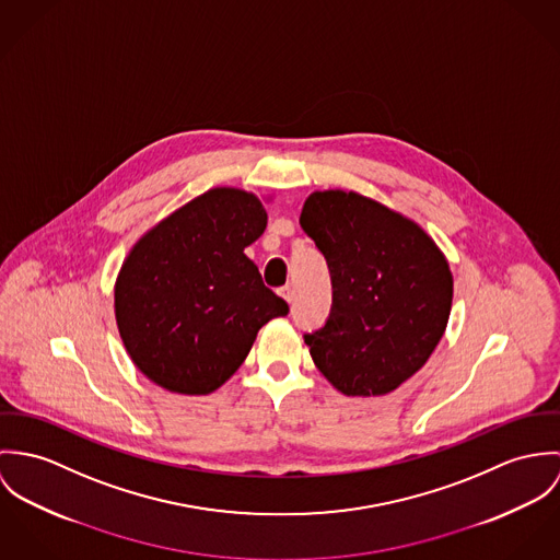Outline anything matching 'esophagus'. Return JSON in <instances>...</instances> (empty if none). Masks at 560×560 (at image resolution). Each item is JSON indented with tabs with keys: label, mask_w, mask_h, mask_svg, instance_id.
Segmentation results:
<instances>
[{
	"label": "esophagus",
	"mask_w": 560,
	"mask_h": 560,
	"mask_svg": "<svg viewBox=\"0 0 560 560\" xmlns=\"http://www.w3.org/2000/svg\"><path fill=\"white\" fill-rule=\"evenodd\" d=\"M279 296H281V299H285L288 303H292V301H294V290H292L290 285H283V288L279 290Z\"/></svg>",
	"instance_id": "34e87169"
}]
</instances>
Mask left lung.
I'll use <instances>...</instances> for the list:
<instances>
[{
	"label": "left lung",
	"mask_w": 560,
	"mask_h": 560,
	"mask_svg": "<svg viewBox=\"0 0 560 560\" xmlns=\"http://www.w3.org/2000/svg\"><path fill=\"white\" fill-rule=\"evenodd\" d=\"M301 228L330 270L332 307L305 335L311 359L348 397L395 390L444 335L453 275L421 225L354 190H315Z\"/></svg>",
	"instance_id": "1"
}]
</instances>
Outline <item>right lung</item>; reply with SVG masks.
<instances>
[{
	"label": "right lung",
	"instance_id": "add662e5",
	"mask_svg": "<svg viewBox=\"0 0 560 560\" xmlns=\"http://www.w3.org/2000/svg\"><path fill=\"white\" fill-rule=\"evenodd\" d=\"M261 201L210 188L145 232L116 281L126 352L154 384L208 395L245 363L257 330L288 315L245 255L266 230Z\"/></svg>",
	"mask_w": 560,
	"mask_h": 560
}]
</instances>
